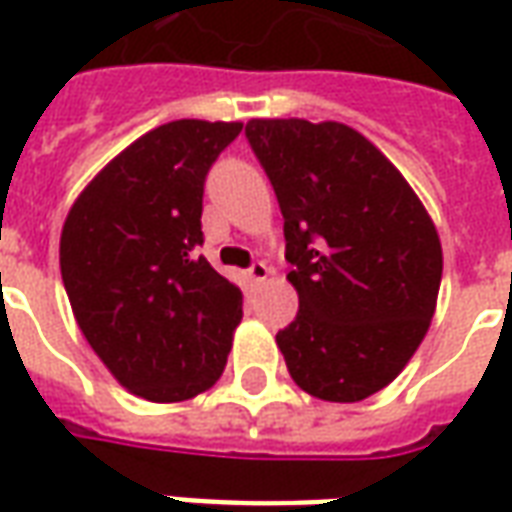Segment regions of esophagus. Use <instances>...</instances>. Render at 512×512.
Listing matches in <instances>:
<instances>
[{
    "mask_svg": "<svg viewBox=\"0 0 512 512\" xmlns=\"http://www.w3.org/2000/svg\"><path fill=\"white\" fill-rule=\"evenodd\" d=\"M246 277L252 279L255 285H260V282H266V279L271 277V268H268L266 263H255V266L246 271Z\"/></svg>",
    "mask_w": 512,
    "mask_h": 512,
    "instance_id": "1",
    "label": "esophagus"
}]
</instances>
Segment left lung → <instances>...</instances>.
I'll return each mask as SVG.
<instances>
[{
  "label": "left lung",
  "mask_w": 512,
  "mask_h": 512,
  "mask_svg": "<svg viewBox=\"0 0 512 512\" xmlns=\"http://www.w3.org/2000/svg\"><path fill=\"white\" fill-rule=\"evenodd\" d=\"M246 136L285 216L299 315L277 345L290 378L318 400L359 403L392 384L428 334L444 266L439 230L356 128L255 117Z\"/></svg>",
  "instance_id": "obj_1"
}]
</instances>
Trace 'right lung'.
<instances>
[{
    "instance_id": "1",
    "label": "right lung",
    "mask_w": 512,
    "mask_h": 512,
    "mask_svg": "<svg viewBox=\"0 0 512 512\" xmlns=\"http://www.w3.org/2000/svg\"><path fill=\"white\" fill-rule=\"evenodd\" d=\"M244 123L172 120L120 150L65 216L60 271L73 318L136 397L180 403L227 365L244 293L197 255L202 183Z\"/></svg>"
}]
</instances>
